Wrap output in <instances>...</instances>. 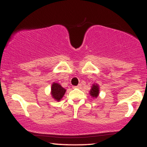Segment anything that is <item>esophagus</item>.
Returning a JSON list of instances; mask_svg holds the SVG:
<instances>
[{
    "mask_svg": "<svg viewBox=\"0 0 147 147\" xmlns=\"http://www.w3.org/2000/svg\"><path fill=\"white\" fill-rule=\"evenodd\" d=\"M80 87H81V84H79L78 86H72V88H79Z\"/></svg>",
    "mask_w": 147,
    "mask_h": 147,
    "instance_id": "obj_1",
    "label": "esophagus"
}]
</instances>
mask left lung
<instances>
[{
	"label": "left lung",
	"instance_id": "8db88e82",
	"mask_svg": "<svg viewBox=\"0 0 147 147\" xmlns=\"http://www.w3.org/2000/svg\"><path fill=\"white\" fill-rule=\"evenodd\" d=\"M99 94V86L97 84H93L90 90V95L92 98H97Z\"/></svg>",
	"mask_w": 147,
	"mask_h": 147
}]
</instances>
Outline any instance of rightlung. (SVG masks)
I'll use <instances>...</instances> for the list:
<instances>
[{
  "instance_id": "obj_1",
  "label": "right lung",
  "mask_w": 147,
  "mask_h": 147,
  "mask_svg": "<svg viewBox=\"0 0 147 147\" xmlns=\"http://www.w3.org/2000/svg\"><path fill=\"white\" fill-rule=\"evenodd\" d=\"M65 91L66 90L62 87L59 84L53 82V84H52L51 92L50 93H51L52 98L57 102H59L62 99V97L65 95Z\"/></svg>"
}]
</instances>
